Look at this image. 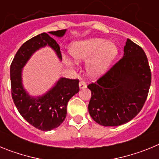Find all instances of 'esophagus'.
<instances>
[{
    "mask_svg": "<svg viewBox=\"0 0 159 159\" xmlns=\"http://www.w3.org/2000/svg\"><path fill=\"white\" fill-rule=\"evenodd\" d=\"M79 87H80V89H84V88H85L87 87L86 83L84 82V81L81 80L80 82V84H79Z\"/></svg>",
    "mask_w": 159,
    "mask_h": 159,
    "instance_id": "esophagus-1",
    "label": "esophagus"
}]
</instances>
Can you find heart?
Returning a JSON list of instances; mask_svg holds the SVG:
<instances>
[{"instance_id": "obj_1", "label": "heart", "mask_w": 159, "mask_h": 159, "mask_svg": "<svg viewBox=\"0 0 159 159\" xmlns=\"http://www.w3.org/2000/svg\"><path fill=\"white\" fill-rule=\"evenodd\" d=\"M68 52L75 61L86 62V70L92 77L103 75L117 57L119 50L116 43L102 38H88L70 43ZM66 60L72 64L70 59Z\"/></svg>"}]
</instances>
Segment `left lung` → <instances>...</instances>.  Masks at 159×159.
I'll return each instance as SVG.
<instances>
[{"label": "left lung", "mask_w": 159, "mask_h": 159, "mask_svg": "<svg viewBox=\"0 0 159 159\" xmlns=\"http://www.w3.org/2000/svg\"><path fill=\"white\" fill-rule=\"evenodd\" d=\"M123 58L88 88L92 92L90 116L103 127L128 123L147 100L151 72L143 49L127 39Z\"/></svg>", "instance_id": "1"}]
</instances>
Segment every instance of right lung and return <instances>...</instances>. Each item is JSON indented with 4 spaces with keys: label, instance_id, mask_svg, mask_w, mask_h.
<instances>
[{
    "label": "right lung",
    "instance_id": "add662e5",
    "mask_svg": "<svg viewBox=\"0 0 159 159\" xmlns=\"http://www.w3.org/2000/svg\"><path fill=\"white\" fill-rule=\"evenodd\" d=\"M66 29L43 32L32 37L20 48L10 66L12 97L22 117L39 130H51L64 122L67 116V105L73 95L78 93L79 80L60 78L46 93L32 96L23 85L22 71L29 59L37 50L46 46L52 48L60 60H62L60 46L51 37H62Z\"/></svg>",
    "mask_w": 159,
    "mask_h": 159
}]
</instances>
